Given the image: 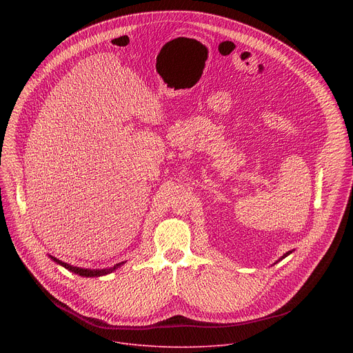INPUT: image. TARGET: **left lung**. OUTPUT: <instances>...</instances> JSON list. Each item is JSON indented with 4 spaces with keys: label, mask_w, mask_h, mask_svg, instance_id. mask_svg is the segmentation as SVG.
<instances>
[{
    "label": "left lung",
    "mask_w": 353,
    "mask_h": 353,
    "mask_svg": "<svg viewBox=\"0 0 353 353\" xmlns=\"http://www.w3.org/2000/svg\"><path fill=\"white\" fill-rule=\"evenodd\" d=\"M290 253H292V251H288V253H286V254H285V256H283V257H282V259H285V257H286V256H289V254H290Z\"/></svg>",
    "instance_id": "8db88e82"
}]
</instances>
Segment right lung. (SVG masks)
Instances as JSON below:
<instances>
[{
    "label": "right lung",
    "instance_id": "add662e5",
    "mask_svg": "<svg viewBox=\"0 0 353 353\" xmlns=\"http://www.w3.org/2000/svg\"><path fill=\"white\" fill-rule=\"evenodd\" d=\"M52 257V256H50ZM57 264H60V265H63L64 268H67L68 271H72V272H75V274H78V275H81V276H102V275H106V274H110V272H113L116 268H119L123 263H120V264H116L114 267H112V268H106V270H85V268H78V267H72V265H70V264H67V263H63V261H60V260H57V259H54V257H52Z\"/></svg>",
    "mask_w": 353,
    "mask_h": 353
}]
</instances>
